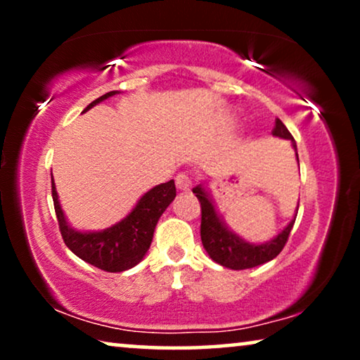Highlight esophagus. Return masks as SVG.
I'll use <instances>...</instances> for the list:
<instances>
[{
    "label": "esophagus",
    "mask_w": 360,
    "mask_h": 360,
    "mask_svg": "<svg viewBox=\"0 0 360 360\" xmlns=\"http://www.w3.org/2000/svg\"><path fill=\"white\" fill-rule=\"evenodd\" d=\"M175 185H176V188L181 191L190 190L191 188V176L188 174H185V172H181V174L176 175Z\"/></svg>",
    "instance_id": "34e87169"
}]
</instances>
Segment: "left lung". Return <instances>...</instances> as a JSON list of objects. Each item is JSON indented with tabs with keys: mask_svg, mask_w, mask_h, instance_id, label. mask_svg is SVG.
<instances>
[{
	"mask_svg": "<svg viewBox=\"0 0 360 360\" xmlns=\"http://www.w3.org/2000/svg\"><path fill=\"white\" fill-rule=\"evenodd\" d=\"M274 136L282 137V139L292 141V144L297 150V146H295L293 136L290 134V131L285 127V124L280 120H275V127L272 131ZM298 159V154H297ZM193 193L198 198L201 205V243H203V248L206 252L210 254V257L218 262L223 267L233 269V270H244V269H252L257 267V265H262L269 260L277 257V255L282 252V249L287 244L290 231H292L295 219L297 216L290 221V224L285 228L278 236H275L272 240L265 244H250L245 243L244 239H240L239 236L226 228L223 219L219 218V214L216 213L213 203H211L208 193H206L205 188H201V185L195 186Z\"/></svg>",
	"mask_w": 360,
	"mask_h": 360,
	"instance_id": "obj_1",
	"label": "left lung"
}]
</instances>
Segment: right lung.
I'll list each match as a JSON object with an SVG mask.
<instances>
[{"label":"right lung","mask_w":360,"mask_h":360,"mask_svg":"<svg viewBox=\"0 0 360 360\" xmlns=\"http://www.w3.org/2000/svg\"><path fill=\"white\" fill-rule=\"evenodd\" d=\"M116 93L117 91H110L96 98L83 110V112ZM175 195L176 188L174 180L160 184L147 191L137 201L136 208L117 224L100 231V233H80L67 224L52 176L53 208H56L58 229H60L63 243L82 260L105 270V272H124L144 259L146 252L150 248L152 238H154L157 221L167 210V206L174 201Z\"/></svg>","instance_id":"obj_1"}]
</instances>
